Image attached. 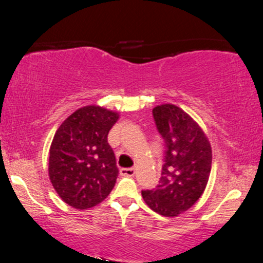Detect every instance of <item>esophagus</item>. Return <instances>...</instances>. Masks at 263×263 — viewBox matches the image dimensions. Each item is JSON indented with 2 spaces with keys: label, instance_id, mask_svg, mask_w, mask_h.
<instances>
[{
  "label": "esophagus",
  "instance_id": "esophagus-1",
  "mask_svg": "<svg viewBox=\"0 0 263 263\" xmlns=\"http://www.w3.org/2000/svg\"><path fill=\"white\" fill-rule=\"evenodd\" d=\"M120 174L121 176H123V177H133V176L135 175V168H121Z\"/></svg>",
  "mask_w": 263,
  "mask_h": 263
}]
</instances>
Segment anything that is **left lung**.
Masks as SVG:
<instances>
[{
	"label": "left lung",
	"instance_id": "8db88e82",
	"mask_svg": "<svg viewBox=\"0 0 263 263\" xmlns=\"http://www.w3.org/2000/svg\"><path fill=\"white\" fill-rule=\"evenodd\" d=\"M158 132L166 145L165 163L156 189L142 190L151 210L164 217H177L202 195L210 178L212 147L202 128L174 104L153 109Z\"/></svg>",
	"mask_w": 263,
	"mask_h": 263
}]
</instances>
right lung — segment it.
I'll return each mask as SVG.
<instances>
[{
  "instance_id": "1",
  "label": "right lung",
  "mask_w": 263,
  "mask_h": 263,
  "mask_svg": "<svg viewBox=\"0 0 263 263\" xmlns=\"http://www.w3.org/2000/svg\"><path fill=\"white\" fill-rule=\"evenodd\" d=\"M118 118L116 111L87 105L74 111L56 130L50 146L49 178L69 206L95 207L114 189L118 168L107 134Z\"/></svg>"
}]
</instances>
